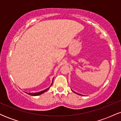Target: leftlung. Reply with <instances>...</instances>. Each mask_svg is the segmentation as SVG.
Masks as SVG:
<instances>
[{"label": "left lung", "instance_id": "8db88e82", "mask_svg": "<svg viewBox=\"0 0 121 121\" xmlns=\"http://www.w3.org/2000/svg\"><path fill=\"white\" fill-rule=\"evenodd\" d=\"M75 93H76V92H75ZM77 94H78V93H77Z\"/></svg>", "mask_w": 121, "mask_h": 121}]
</instances>
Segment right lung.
<instances>
[{
    "mask_svg": "<svg viewBox=\"0 0 121 121\" xmlns=\"http://www.w3.org/2000/svg\"><path fill=\"white\" fill-rule=\"evenodd\" d=\"M53 80H52V84H51V86H52V84H53ZM50 86L48 87V88H47V89H46L45 90H44V91H40V92H37V93H28V94H29V95H32V96H37V95H40V94H43V93H45V91H48V89H49V87H50Z\"/></svg>",
    "mask_w": 121,
    "mask_h": 121,
    "instance_id": "1",
    "label": "right lung"
}]
</instances>
